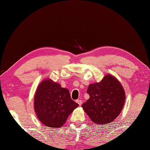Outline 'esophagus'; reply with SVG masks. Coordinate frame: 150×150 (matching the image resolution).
Masks as SVG:
<instances>
[{"mask_svg":"<svg viewBox=\"0 0 150 150\" xmlns=\"http://www.w3.org/2000/svg\"><path fill=\"white\" fill-rule=\"evenodd\" d=\"M76 102H77L79 105H82V100H76Z\"/></svg>","mask_w":150,"mask_h":150,"instance_id":"esophagus-1","label":"esophagus"}]
</instances>
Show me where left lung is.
Masks as SVG:
<instances>
[{"mask_svg": "<svg viewBox=\"0 0 150 150\" xmlns=\"http://www.w3.org/2000/svg\"><path fill=\"white\" fill-rule=\"evenodd\" d=\"M87 93L90 98L82 108L95 123L105 125L112 122L121 112L125 92L113 75L108 74L100 83L90 84Z\"/></svg>", "mask_w": 150, "mask_h": 150, "instance_id": "8db88e82", "label": "left lung"}]
</instances>
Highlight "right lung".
<instances>
[{
	"label": "right lung",
	"instance_id": "obj_1",
	"mask_svg": "<svg viewBox=\"0 0 150 150\" xmlns=\"http://www.w3.org/2000/svg\"><path fill=\"white\" fill-rule=\"evenodd\" d=\"M78 106L71 98L69 90L49 79L43 80L35 92V111L39 121L48 127H62Z\"/></svg>",
	"mask_w": 150,
	"mask_h": 150
}]
</instances>
